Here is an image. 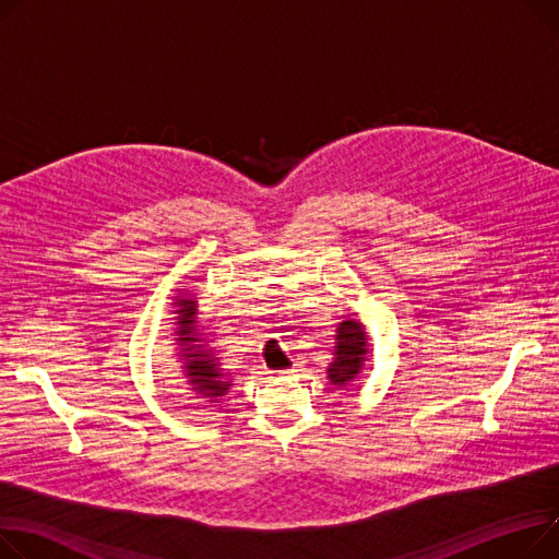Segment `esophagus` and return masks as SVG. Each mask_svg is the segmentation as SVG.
Returning a JSON list of instances; mask_svg holds the SVG:
<instances>
[{"label":"esophagus","mask_w":559,"mask_h":559,"mask_svg":"<svg viewBox=\"0 0 559 559\" xmlns=\"http://www.w3.org/2000/svg\"><path fill=\"white\" fill-rule=\"evenodd\" d=\"M301 370V366L299 364H294L292 368H287V370H281V376H294V373H299Z\"/></svg>","instance_id":"esophagus-1"}]
</instances>
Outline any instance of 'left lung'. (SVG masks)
Instances as JSON below:
<instances>
[{
    "label": "left lung",
    "instance_id": "obj_1",
    "mask_svg": "<svg viewBox=\"0 0 559 559\" xmlns=\"http://www.w3.org/2000/svg\"><path fill=\"white\" fill-rule=\"evenodd\" d=\"M337 346H334V359L328 366V380L334 386H348L353 380L359 378L366 353H368V334L361 321L348 319L342 321L337 328Z\"/></svg>",
    "mask_w": 559,
    "mask_h": 559
}]
</instances>
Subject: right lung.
Instances as JSON below:
<instances>
[{"label":"right lung","instance_id":"obj_1","mask_svg":"<svg viewBox=\"0 0 559 559\" xmlns=\"http://www.w3.org/2000/svg\"><path fill=\"white\" fill-rule=\"evenodd\" d=\"M177 310V328H175V342L181 346V359L186 361V378H189V384L193 386L195 393L202 397H211L209 402L219 400L222 395H227L231 389V382L227 376L222 373V368L217 364V357L213 350L204 348V340L198 334L195 317H198V301L193 294H183L175 296Z\"/></svg>","mask_w":559,"mask_h":559}]
</instances>
